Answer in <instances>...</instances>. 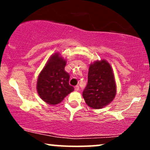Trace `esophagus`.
<instances>
[{
	"mask_svg": "<svg viewBox=\"0 0 150 150\" xmlns=\"http://www.w3.org/2000/svg\"><path fill=\"white\" fill-rule=\"evenodd\" d=\"M79 89H80V87H79V86L78 85L75 86V91H79Z\"/></svg>",
	"mask_w": 150,
	"mask_h": 150,
	"instance_id": "esophagus-1",
	"label": "esophagus"
}]
</instances>
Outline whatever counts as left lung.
Masks as SVG:
<instances>
[{"label":"left lung","instance_id":"left-lung-1","mask_svg":"<svg viewBox=\"0 0 150 150\" xmlns=\"http://www.w3.org/2000/svg\"><path fill=\"white\" fill-rule=\"evenodd\" d=\"M116 85L112 68L106 60L89 65L88 82L82 92L89 107L99 109L109 104L115 98Z\"/></svg>","mask_w":150,"mask_h":150}]
</instances>
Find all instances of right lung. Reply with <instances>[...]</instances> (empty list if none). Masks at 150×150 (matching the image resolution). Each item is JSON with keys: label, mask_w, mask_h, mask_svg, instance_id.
I'll return each instance as SVG.
<instances>
[{"label": "right lung", "mask_w": 150, "mask_h": 150, "mask_svg": "<svg viewBox=\"0 0 150 150\" xmlns=\"http://www.w3.org/2000/svg\"><path fill=\"white\" fill-rule=\"evenodd\" d=\"M66 61L58 53L52 55L38 77L37 89L43 101L51 105L61 103L74 90L69 85L70 75L65 71Z\"/></svg>", "instance_id": "obj_1"}]
</instances>
